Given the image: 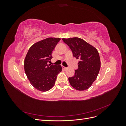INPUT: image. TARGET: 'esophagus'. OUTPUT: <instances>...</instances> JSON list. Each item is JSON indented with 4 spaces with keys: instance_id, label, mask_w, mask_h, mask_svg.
Masks as SVG:
<instances>
[{
    "instance_id": "1",
    "label": "esophagus",
    "mask_w": 126,
    "mask_h": 126,
    "mask_svg": "<svg viewBox=\"0 0 126 126\" xmlns=\"http://www.w3.org/2000/svg\"><path fill=\"white\" fill-rule=\"evenodd\" d=\"M63 69L64 70H66V69H67V68L64 67V66H63Z\"/></svg>"
}]
</instances>
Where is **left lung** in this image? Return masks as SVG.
I'll list each match as a JSON object with an SVG mask.
<instances>
[{
	"label": "left lung",
	"instance_id": "left-lung-1",
	"mask_svg": "<svg viewBox=\"0 0 126 126\" xmlns=\"http://www.w3.org/2000/svg\"><path fill=\"white\" fill-rule=\"evenodd\" d=\"M76 59H79L78 69L75 75L69 77L70 85L75 89H88L96 79L100 68L99 54L96 48L78 37L63 38Z\"/></svg>",
	"mask_w": 126,
	"mask_h": 126
}]
</instances>
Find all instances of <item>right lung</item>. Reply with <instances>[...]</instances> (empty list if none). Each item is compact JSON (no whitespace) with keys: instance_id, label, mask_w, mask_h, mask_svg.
Instances as JSON below:
<instances>
[{"instance_id":"right-lung-1","label":"right lung","mask_w":126,"mask_h":126,"mask_svg":"<svg viewBox=\"0 0 126 126\" xmlns=\"http://www.w3.org/2000/svg\"><path fill=\"white\" fill-rule=\"evenodd\" d=\"M60 38H48L32 45L25 59L26 75L32 85L40 91H47L54 86L57 75L62 70L60 65L48 64L51 54Z\"/></svg>"}]
</instances>
